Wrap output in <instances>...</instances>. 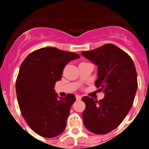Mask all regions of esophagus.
<instances>
[{
	"label": "esophagus",
	"mask_w": 149,
	"mask_h": 149,
	"mask_svg": "<svg viewBox=\"0 0 149 149\" xmlns=\"http://www.w3.org/2000/svg\"><path fill=\"white\" fill-rule=\"evenodd\" d=\"M75 97H76V99H77V100H81V96L79 95H76Z\"/></svg>",
	"instance_id": "34e87169"
}]
</instances>
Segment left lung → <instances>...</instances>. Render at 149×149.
<instances>
[{"label": "left lung", "instance_id": "left-lung-1", "mask_svg": "<svg viewBox=\"0 0 149 149\" xmlns=\"http://www.w3.org/2000/svg\"><path fill=\"white\" fill-rule=\"evenodd\" d=\"M81 55L98 66L95 86L104 93L99 101L83 97L84 124L94 134H107L122 123L132 107L137 90L136 68L131 56L113 44Z\"/></svg>", "mask_w": 149, "mask_h": 149}]
</instances>
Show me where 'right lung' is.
I'll list each match as a JSON object with an SVG mask.
<instances>
[{
  "label": "right lung",
  "mask_w": 149,
  "mask_h": 149,
  "mask_svg": "<svg viewBox=\"0 0 149 149\" xmlns=\"http://www.w3.org/2000/svg\"><path fill=\"white\" fill-rule=\"evenodd\" d=\"M78 58L77 54L47 47L30 54L21 65L15 84L19 108L29 127L43 137L65 130L76 98L74 94L59 97L54 86L67 63Z\"/></svg>",
  "instance_id": "add662e5"
}]
</instances>
